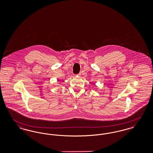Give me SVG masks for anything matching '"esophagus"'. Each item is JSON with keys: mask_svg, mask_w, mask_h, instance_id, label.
<instances>
[{"mask_svg": "<svg viewBox=\"0 0 153 153\" xmlns=\"http://www.w3.org/2000/svg\"><path fill=\"white\" fill-rule=\"evenodd\" d=\"M78 75H80V73H79V74H78Z\"/></svg>", "mask_w": 153, "mask_h": 153, "instance_id": "1", "label": "esophagus"}]
</instances>
